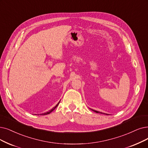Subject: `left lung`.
Masks as SVG:
<instances>
[{
    "label": "left lung",
    "instance_id": "1",
    "mask_svg": "<svg viewBox=\"0 0 148 148\" xmlns=\"http://www.w3.org/2000/svg\"><path fill=\"white\" fill-rule=\"evenodd\" d=\"M93 111H94V112H95L96 113H99V114H103V113H102V112H99V111H97V110H92ZM106 115H108V114H106Z\"/></svg>",
    "mask_w": 148,
    "mask_h": 148
}]
</instances>
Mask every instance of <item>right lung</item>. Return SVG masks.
I'll return each instance as SVG.
<instances>
[{
  "mask_svg": "<svg viewBox=\"0 0 148 148\" xmlns=\"http://www.w3.org/2000/svg\"><path fill=\"white\" fill-rule=\"evenodd\" d=\"M59 103H60V102H59L56 105V106H55V107L53 108L52 109H51L50 110H49V112H45V113H44V114H40V115H47V114H49L50 113H51V112L53 111V110L54 109H55L56 108V107H57V106H58V104H59Z\"/></svg>",
  "mask_w": 148,
  "mask_h": 148,
  "instance_id": "add662e5",
  "label": "right lung"
}]
</instances>
